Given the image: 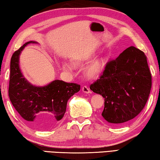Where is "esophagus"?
I'll return each instance as SVG.
<instances>
[{
    "label": "esophagus",
    "mask_w": 160,
    "mask_h": 160,
    "mask_svg": "<svg viewBox=\"0 0 160 160\" xmlns=\"http://www.w3.org/2000/svg\"><path fill=\"white\" fill-rule=\"evenodd\" d=\"M82 92H83L84 93L89 94V93L91 92L90 90V89H89L87 86H83L82 88Z\"/></svg>",
    "instance_id": "34e87169"
}]
</instances>
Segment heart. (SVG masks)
<instances>
[{
  "label": "heart",
  "instance_id": "heart-1",
  "mask_svg": "<svg viewBox=\"0 0 160 160\" xmlns=\"http://www.w3.org/2000/svg\"><path fill=\"white\" fill-rule=\"evenodd\" d=\"M105 63H106V61L103 58L94 61L85 70L86 75L88 78H91L97 77L102 72L105 66ZM63 68L66 70L70 69L71 68V66L69 64H64Z\"/></svg>",
  "mask_w": 160,
  "mask_h": 160
}]
</instances>
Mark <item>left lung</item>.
<instances>
[{"mask_svg":"<svg viewBox=\"0 0 160 160\" xmlns=\"http://www.w3.org/2000/svg\"><path fill=\"white\" fill-rule=\"evenodd\" d=\"M151 87L147 57L138 48L130 47L108 62L90 90L104 98L102 117L110 123L121 125L141 112Z\"/></svg>","mask_w":160,"mask_h":160,"instance_id":"1","label":"left lung"}]
</instances>
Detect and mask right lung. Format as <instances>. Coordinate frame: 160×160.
<instances>
[{"mask_svg":"<svg viewBox=\"0 0 160 160\" xmlns=\"http://www.w3.org/2000/svg\"><path fill=\"white\" fill-rule=\"evenodd\" d=\"M30 43L37 44L33 41L27 42L12 56L9 97L16 111L28 124L42 128L53 126L63 118L68 100L80 91V85L59 80H53L44 87L29 83L21 72L19 58L21 51ZM44 112L51 115L52 118L47 123L42 124L38 121V116Z\"/></svg>","mask_w":160,"mask_h":160,"instance_id":"right-lung-1","label":"right lung"}]
</instances>
